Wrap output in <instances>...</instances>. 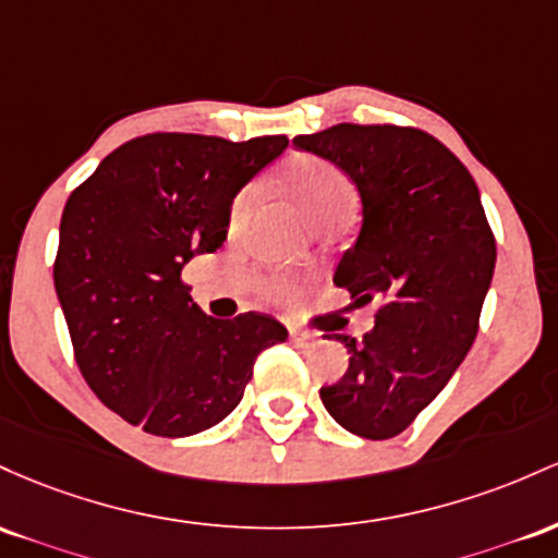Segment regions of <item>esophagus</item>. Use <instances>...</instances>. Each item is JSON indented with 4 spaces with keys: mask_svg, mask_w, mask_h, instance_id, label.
Wrapping results in <instances>:
<instances>
[{
    "mask_svg": "<svg viewBox=\"0 0 558 558\" xmlns=\"http://www.w3.org/2000/svg\"><path fill=\"white\" fill-rule=\"evenodd\" d=\"M290 340L295 342L298 348H313V345H318V335H313V331H298V329H292V331H290Z\"/></svg>",
    "mask_w": 558,
    "mask_h": 558,
    "instance_id": "34e87169",
    "label": "esophagus"
}]
</instances>
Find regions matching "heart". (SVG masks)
<instances>
[{"label": "heart", "mask_w": 558, "mask_h": 558, "mask_svg": "<svg viewBox=\"0 0 558 558\" xmlns=\"http://www.w3.org/2000/svg\"><path fill=\"white\" fill-rule=\"evenodd\" d=\"M284 190L290 192V197L300 205V210L305 213V218L316 227V223L329 221V218H348L350 210L355 205V192L345 173L337 166H331L329 160L311 158V155H300L284 168ZM250 205V192H242L240 197L231 205V227L245 218ZM271 295H287V284L274 281L268 284Z\"/></svg>", "instance_id": "b5f03b06"}]
</instances>
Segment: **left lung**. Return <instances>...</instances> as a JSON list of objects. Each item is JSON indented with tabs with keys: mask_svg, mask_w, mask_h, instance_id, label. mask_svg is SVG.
Returning a JSON list of instances; mask_svg holds the SVG:
<instances>
[{
	"mask_svg": "<svg viewBox=\"0 0 558 558\" xmlns=\"http://www.w3.org/2000/svg\"><path fill=\"white\" fill-rule=\"evenodd\" d=\"M345 171L361 195V231L335 284L355 303L381 300L377 324L345 342L340 381L322 403L340 427L387 440L448 385L477 337L496 240L472 173L427 131L337 123L292 140Z\"/></svg>",
	"mask_w": 558,
	"mask_h": 558,
	"instance_id": "obj_1",
	"label": "left lung"
}]
</instances>
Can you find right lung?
Returning a JSON list of instances; mask_svg holds the SVG:
<instances>
[{"label": "right lung", "instance_id": "right-lung-1", "mask_svg": "<svg viewBox=\"0 0 558 558\" xmlns=\"http://www.w3.org/2000/svg\"><path fill=\"white\" fill-rule=\"evenodd\" d=\"M287 136H136L68 197L54 290L94 396L158 437L210 429L240 405L260 350L287 340L266 313L213 318L181 268L227 240L231 203Z\"/></svg>", "mask_w": 558, "mask_h": 558}]
</instances>
